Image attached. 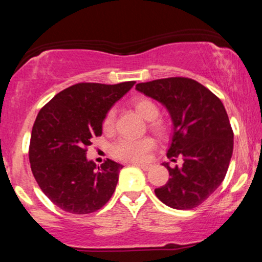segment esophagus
<instances>
[{
  "instance_id": "1",
  "label": "esophagus",
  "mask_w": 262,
  "mask_h": 262,
  "mask_svg": "<svg viewBox=\"0 0 262 262\" xmlns=\"http://www.w3.org/2000/svg\"><path fill=\"white\" fill-rule=\"evenodd\" d=\"M133 165H134V166L140 167V169L144 170V171H148L150 169V165L149 164H139V162H134Z\"/></svg>"
}]
</instances>
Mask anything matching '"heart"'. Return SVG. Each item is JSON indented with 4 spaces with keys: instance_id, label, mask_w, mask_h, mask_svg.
<instances>
[{
    "instance_id": "1",
    "label": "heart",
    "mask_w": 262,
    "mask_h": 262,
    "mask_svg": "<svg viewBox=\"0 0 262 262\" xmlns=\"http://www.w3.org/2000/svg\"><path fill=\"white\" fill-rule=\"evenodd\" d=\"M137 112L146 121H151L150 128L155 132L156 134L162 135L166 133L167 127L164 122L155 121L159 116V107L156 106L154 101L149 98H140L134 103ZM114 118L116 113L113 110L106 114L103 121L104 130H111L113 128ZM155 141L151 138H139V139H133V138H124L118 143L114 144L112 148V154L116 159L122 161L128 162H140L146 160L149 152L154 149Z\"/></svg>"
}]
</instances>
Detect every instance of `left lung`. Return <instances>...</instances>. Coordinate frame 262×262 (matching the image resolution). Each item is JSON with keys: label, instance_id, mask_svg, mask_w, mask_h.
<instances>
[{"label": "left lung", "instance_id": "8db88e82", "mask_svg": "<svg viewBox=\"0 0 262 262\" xmlns=\"http://www.w3.org/2000/svg\"><path fill=\"white\" fill-rule=\"evenodd\" d=\"M138 91L160 102L172 121L167 158H182L169 170V181L155 189L162 203L175 209L200 206L223 182L233 155L234 134L227 111L217 96L197 81L169 77L141 82Z\"/></svg>", "mask_w": 262, "mask_h": 262}]
</instances>
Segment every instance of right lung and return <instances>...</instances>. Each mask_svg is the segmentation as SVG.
<instances>
[{
	"instance_id": "1",
	"label": "right lung",
	"mask_w": 262,
	"mask_h": 262,
	"mask_svg": "<svg viewBox=\"0 0 262 262\" xmlns=\"http://www.w3.org/2000/svg\"><path fill=\"white\" fill-rule=\"evenodd\" d=\"M134 83H76L39 111L29 145L31 169L45 196L65 212H96L112 197L123 166L110 159L96 166L86 149L102 134L108 111Z\"/></svg>"
}]
</instances>
